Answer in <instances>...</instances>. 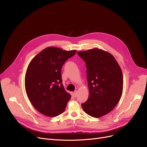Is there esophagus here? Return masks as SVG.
<instances>
[{
  "instance_id": "1",
  "label": "esophagus",
  "mask_w": 147,
  "mask_h": 147,
  "mask_svg": "<svg viewBox=\"0 0 147 147\" xmlns=\"http://www.w3.org/2000/svg\"><path fill=\"white\" fill-rule=\"evenodd\" d=\"M73 96L76 97L77 95H78V90H75L73 93Z\"/></svg>"
}]
</instances>
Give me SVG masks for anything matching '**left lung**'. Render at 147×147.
Masks as SVG:
<instances>
[{
  "label": "left lung",
  "mask_w": 147,
  "mask_h": 147,
  "mask_svg": "<svg viewBox=\"0 0 147 147\" xmlns=\"http://www.w3.org/2000/svg\"><path fill=\"white\" fill-rule=\"evenodd\" d=\"M85 62L89 98L84 111L98 118L110 113L121 98L123 79L120 67L111 53L97 48L78 52Z\"/></svg>",
  "instance_id": "1"
}]
</instances>
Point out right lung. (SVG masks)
Returning a JSON list of instances; mask_svg holds the SVG:
<instances>
[{"label":"right lung","instance_id":"1","mask_svg":"<svg viewBox=\"0 0 147 147\" xmlns=\"http://www.w3.org/2000/svg\"><path fill=\"white\" fill-rule=\"evenodd\" d=\"M76 51H63L48 47L42 51L30 63L25 76L27 96L35 109L46 116L63 113L71 95L65 90L61 68Z\"/></svg>","mask_w":147,"mask_h":147}]
</instances>
